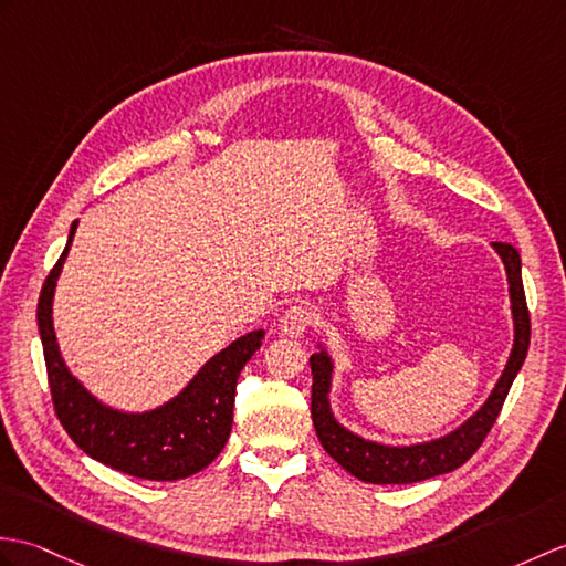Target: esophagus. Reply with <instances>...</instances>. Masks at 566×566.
Masks as SVG:
<instances>
[{
    "label": "esophagus",
    "mask_w": 566,
    "mask_h": 566,
    "mask_svg": "<svg viewBox=\"0 0 566 566\" xmlns=\"http://www.w3.org/2000/svg\"><path fill=\"white\" fill-rule=\"evenodd\" d=\"M311 323H313L311 308L304 306V304H296V306H289V308L282 313L280 331H282V335H286V337H301V335H304V333L308 331Z\"/></svg>",
    "instance_id": "34e87169"
}]
</instances>
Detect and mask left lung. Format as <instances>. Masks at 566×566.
Returning a JSON list of instances; mask_svg holds the SVG:
<instances>
[{"label":"left lung","instance_id":"left-lung-1","mask_svg":"<svg viewBox=\"0 0 566 566\" xmlns=\"http://www.w3.org/2000/svg\"><path fill=\"white\" fill-rule=\"evenodd\" d=\"M492 248L502 258L506 270L511 321H514V345H511L504 371L499 376L488 400L463 424H458L449 433H443V437L419 443H380L359 437L357 431L339 422L331 405L335 374L331 352L325 349L323 343H318V352L311 354L313 427L327 455L335 458L349 475L371 484H410L446 475V472L461 468L490 433L531 345V318L523 294L521 255L511 243H492Z\"/></svg>","mask_w":566,"mask_h":566}]
</instances>
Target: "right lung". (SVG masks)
Segmentation results:
<instances>
[{"label": "right lung", "mask_w": 566, "mask_h": 566, "mask_svg": "<svg viewBox=\"0 0 566 566\" xmlns=\"http://www.w3.org/2000/svg\"><path fill=\"white\" fill-rule=\"evenodd\" d=\"M76 227L78 221H72L67 245L38 298V333L60 422L86 455L125 475L159 482L190 478L212 463L227 446L233 424L235 380L245 361L260 349L265 331H251L233 339L205 361L174 398L151 410L129 412L103 402L62 359L52 325V301Z\"/></svg>", "instance_id": "obj_1"}]
</instances>
